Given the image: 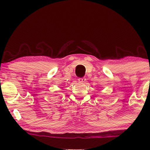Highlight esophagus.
<instances>
[{"mask_svg": "<svg viewBox=\"0 0 150 150\" xmlns=\"http://www.w3.org/2000/svg\"><path fill=\"white\" fill-rule=\"evenodd\" d=\"M78 81H79V82H80V83H84L86 81V79L85 77H81V78H79Z\"/></svg>", "mask_w": 150, "mask_h": 150, "instance_id": "1", "label": "esophagus"}]
</instances>
